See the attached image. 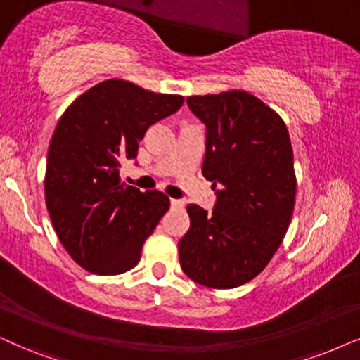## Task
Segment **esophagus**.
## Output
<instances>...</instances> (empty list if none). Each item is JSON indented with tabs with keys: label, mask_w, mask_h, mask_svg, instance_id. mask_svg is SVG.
Returning <instances> with one entry per match:
<instances>
[{
	"label": "esophagus",
	"mask_w": 360,
	"mask_h": 360,
	"mask_svg": "<svg viewBox=\"0 0 360 360\" xmlns=\"http://www.w3.org/2000/svg\"><path fill=\"white\" fill-rule=\"evenodd\" d=\"M170 205H172V208H184V202H181V200L172 198L170 200Z\"/></svg>",
	"instance_id": "34e87169"
}]
</instances>
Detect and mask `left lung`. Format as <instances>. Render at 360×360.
<instances>
[{"label":"left lung","instance_id":"8db88e82","mask_svg":"<svg viewBox=\"0 0 360 360\" xmlns=\"http://www.w3.org/2000/svg\"><path fill=\"white\" fill-rule=\"evenodd\" d=\"M186 104L207 125L202 174L217 188V203L210 213L186 207L180 266L202 286L231 289L263 271L291 223V139L279 114L246 91L191 96Z\"/></svg>","mask_w":360,"mask_h":360}]
</instances>
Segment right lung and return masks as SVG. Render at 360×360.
Listing matches in <instances>:
<instances>
[{"instance_id": "1", "label": "right lung", "mask_w": 360, "mask_h": 360, "mask_svg": "<svg viewBox=\"0 0 360 360\" xmlns=\"http://www.w3.org/2000/svg\"><path fill=\"white\" fill-rule=\"evenodd\" d=\"M184 104L122 79L84 92L60 115L51 139L44 193L51 221L71 258L89 273L132 269L170 200L158 190L120 184L147 129Z\"/></svg>"}]
</instances>
